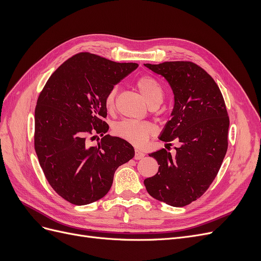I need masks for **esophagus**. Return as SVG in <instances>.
I'll return each instance as SVG.
<instances>
[{
	"label": "esophagus",
	"mask_w": 261,
	"mask_h": 261,
	"mask_svg": "<svg viewBox=\"0 0 261 261\" xmlns=\"http://www.w3.org/2000/svg\"><path fill=\"white\" fill-rule=\"evenodd\" d=\"M145 156V153L144 152H141V151H139V150H135V160H140V159H143V158Z\"/></svg>",
	"instance_id": "34e87169"
}]
</instances>
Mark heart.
<instances>
[{"mask_svg":"<svg viewBox=\"0 0 261 261\" xmlns=\"http://www.w3.org/2000/svg\"><path fill=\"white\" fill-rule=\"evenodd\" d=\"M136 86L141 96L145 98L147 103L155 107L160 103L163 98V88L155 78L149 75H144L136 81ZM117 94V86H113L106 96V106L112 109L115 105ZM113 132L117 137L129 141L134 145H144L146 141L154 134V127L151 123L136 122L125 120L114 125Z\"/></svg>","mask_w":261,"mask_h":261,"instance_id":"obj_1","label":"heart"}]
</instances>
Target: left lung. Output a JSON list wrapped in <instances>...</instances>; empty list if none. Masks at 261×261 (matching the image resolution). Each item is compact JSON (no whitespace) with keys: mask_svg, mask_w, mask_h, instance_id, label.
<instances>
[{"mask_svg":"<svg viewBox=\"0 0 261 261\" xmlns=\"http://www.w3.org/2000/svg\"><path fill=\"white\" fill-rule=\"evenodd\" d=\"M162 75L174 93V109L160 139L178 140L172 155L164 148L149 153L160 165L144 180L156 200L184 207L206 193L216 178L227 150L230 126L225 102L217 83L199 65L189 61L145 64Z\"/></svg>","mask_w":261,"mask_h":261,"instance_id":"left-lung-1","label":"left lung"}]
</instances>
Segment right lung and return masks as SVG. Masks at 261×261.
Here are the masks:
<instances>
[{"label": "right lung", "mask_w": 261, "mask_h": 261, "mask_svg": "<svg viewBox=\"0 0 261 261\" xmlns=\"http://www.w3.org/2000/svg\"><path fill=\"white\" fill-rule=\"evenodd\" d=\"M136 63H116L90 52L66 60L50 76L35 110V150L54 192L82 206L105 197L120 165L135 155L127 141L109 130L106 96Z\"/></svg>", "instance_id": "right-lung-1"}]
</instances>
